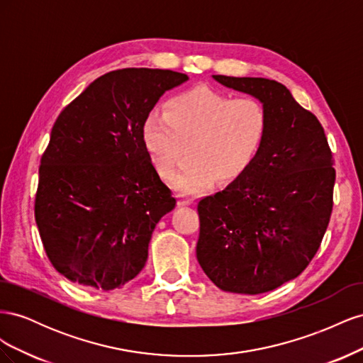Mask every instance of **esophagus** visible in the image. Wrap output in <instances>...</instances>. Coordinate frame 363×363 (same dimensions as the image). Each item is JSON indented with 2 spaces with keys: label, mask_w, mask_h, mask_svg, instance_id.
<instances>
[{
  "label": "esophagus",
  "mask_w": 363,
  "mask_h": 363,
  "mask_svg": "<svg viewBox=\"0 0 363 363\" xmlns=\"http://www.w3.org/2000/svg\"><path fill=\"white\" fill-rule=\"evenodd\" d=\"M177 204L180 206V207H184V206H191L192 203H194V199L192 196H186V195H183V194H180L179 196H177Z\"/></svg>",
  "instance_id": "obj_1"
}]
</instances>
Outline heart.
Returning <instances> with one entry per match:
<instances>
[{
	"label": "heart",
	"mask_w": 363,
	"mask_h": 363,
	"mask_svg": "<svg viewBox=\"0 0 363 363\" xmlns=\"http://www.w3.org/2000/svg\"><path fill=\"white\" fill-rule=\"evenodd\" d=\"M268 113L256 98H235L196 86L174 95L167 112H151L142 128L147 155L164 177H169L186 152L189 157L174 174L180 192H199L215 177H239L259 155L268 135Z\"/></svg>",
	"instance_id": "obj_1"
}]
</instances>
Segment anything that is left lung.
<instances>
[{
	"instance_id": "1",
	"label": "left lung",
	"mask_w": 363,
	"mask_h": 363,
	"mask_svg": "<svg viewBox=\"0 0 363 363\" xmlns=\"http://www.w3.org/2000/svg\"><path fill=\"white\" fill-rule=\"evenodd\" d=\"M212 79L259 100L269 127L250 167L199 203L196 260L225 292H269L300 276L320 248L333 207L332 151L320 121L286 86L262 77Z\"/></svg>"
}]
</instances>
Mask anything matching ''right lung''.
Listing matches in <instances>:
<instances>
[{"mask_svg": "<svg viewBox=\"0 0 363 363\" xmlns=\"http://www.w3.org/2000/svg\"><path fill=\"white\" fill-rule=\"evenodd\" d=\"M189 77L127 68L91 83L63 108L39 168L35 216L62 276L112 291L145 267L160 218L175 207L142 142L159 98Z\"/></svg>", "mask_w": 363, "mask_h": 363, "instance_id": "1", "label": "right lung"}]
</instances>
